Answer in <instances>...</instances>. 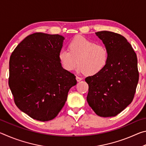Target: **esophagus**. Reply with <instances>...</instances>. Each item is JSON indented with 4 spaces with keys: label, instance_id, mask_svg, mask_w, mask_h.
<instances>
[{
    "label": "esophagus",
    "instance_id": "34e87169",
    "mask_svg": "<svg viewBox=\"0 0 146 146\" xmlns=\"http://www.w3.org/2000/svg\"><path fill=\"white\" fill-rule=\"evenodd\" d=\"M76 80H77V82H80V81H81V80H82V78L79 77V76H76Z\"/></svg>",
    "mask_w": 146,
    "mask_h": 146
}]
</instances>
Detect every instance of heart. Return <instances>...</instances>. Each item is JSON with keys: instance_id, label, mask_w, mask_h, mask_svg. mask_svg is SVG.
I'll return each instance as SVG.
<instances>
[{"instance_id": "heart-1", "label": "heart", "mask_w": 146, "mask_h": 146, "mask_svg": "<svg viewBox=\"0 0 146 146\" xmlns=\"http://www.w3.org/2000/svg\"><path fill=\"white\" fill-rule=\"evenodd\" d=\"M68 49L62 48L58 53L62 66L68 71L73 70L77 62L80 72L93 75L103 70L107 64L108 50L106 46L96 44L84 36L71 40Z\"/></svg>"}]
</instances>
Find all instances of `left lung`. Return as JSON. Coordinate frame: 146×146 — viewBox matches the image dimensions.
I'll list each match as a JSON object with an SVG mask.
<instances>
[{
    "label": "left lung",
    "instance_id": "8db88e82",
    "mask_svg": "<svg viewBox=\"0 0 146 146\" xmlns=\"http://www.w3.org/2000/svg\"><path fill=\"white\" fill-rule=\"evenodd\" d=\"M96 35L108 50V59L100 72L86 77L87 101L96 114L115 117L133 100L139 78L137 57L124 36L111 31Z\"/></svg>",
    "mask_w": 146,
    "mask_h": 146
}]
</instances>
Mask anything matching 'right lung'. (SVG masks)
<instances>
[{
	"mask_svg": "<svg viewBox=\"0 0 146 146\" xmlns=\"http://www.w3.org/2000/svg\"><path fill=\"white\" fill-rule=\"evenodd\" d=\"M64 37L35 33L20 42L9 59V86L20 110L36 120L53 119L64 107L76 76L62 67Z\"/></svg>",
	"mask_w": 146,
	"mask_h": 146,
	"instance_id": "right-lung-1",
	"label": "right lung"
}]
</instances>
